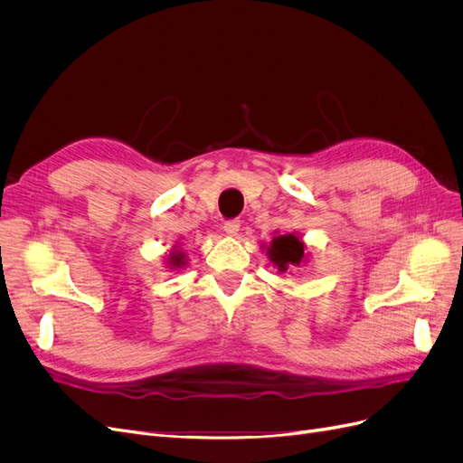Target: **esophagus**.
<instances>
[{"instance_id":"esophagus-1","label":"esophagus","mask_w":463,"mask_h":463,"mask_svg":"<svg viewBox=\"0 0 463 463\" xmlns=\"http://www.w3.org/2000/svg\"><path fill=\"white\" fill-rule=\"evenodd\" d=\"M240 228H241V220L223 222V232H226L228 235H235L237 232H240Z\"/></svg>"}]
</instances>
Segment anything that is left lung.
Masks as SVG:
<instances>
[{"mask_svg":"<svg viewBox=\"0 0 463 463\" xmlns=\"http://www.w3.org/2000/svg\"><path fill=\"white\" fill-rule=\"evenodd\" d=\"M270 260L278 264L279 272H286L291 266H299L305 253H303V243L298 240L296 235H278L270 245Z\"/></svg>","mask_w":463,"mask_h":463,"instance_id":"obj_1","label":"left lung"}]
</instances>
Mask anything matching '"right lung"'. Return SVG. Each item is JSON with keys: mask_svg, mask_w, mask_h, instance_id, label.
I'll use <instances>...</instances> for the list:
<instances>
[{"mask_svg": "<svg viewBox=\"0 0 463 463\" xmlns=\"http://www.w3.org/2000/svg\"><path fill=\"white\" fill-rule=\"evenodd\" d=\"M181 262V255L179 257H174V264H179Z\"/></svg>", "mask_w": 463, "mask_h": 463, "instance_id": "obj_1", "label": "right lung"}]
</instances>
